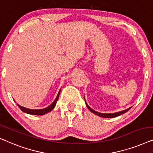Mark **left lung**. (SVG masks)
<instances>
[{
  "instance_id": "8db88e82",
  "label": "left lung",
  "mask_w": 153,
  "mask_h": 153,
  "mask_svg": "<svg viewBox=\"0 0 153 153\" xmlns=\"http://www.w3.org/2000/svg\"><path fill=\"white\" fill-rule=\"evenodd\" d=\"M84 99H85V98H84ZM85 103H86L87 107L88 108V109L91 112V113H94L95 115L99 116V117H105V118H113V117H117V116L121 115H123V114L125 113L126 112H127L131 108V107H130V108H127V109H126V110H124V111L117 112V113H99V112H97V111H95L94 110L91 109V108L89 106L88 104H87V103L86 101H85Z\"/></svg>"
}]
</instances>
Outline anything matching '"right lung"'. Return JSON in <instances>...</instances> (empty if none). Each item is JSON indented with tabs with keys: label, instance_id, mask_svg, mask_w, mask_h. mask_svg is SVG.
Masks as SVG:
<instances>
[{
	"label": "right lung",
	"instance_id": "1",
	"mask_svg": "<svg viewBox=\"0 0 153 153\" xmlns=\"http://www.w3.org/2000/svg\"><path fill=\"white\" fill-rule=\"evenodd\" d=\"M60 91H59L58 94H57V97H56L55 100L53 101V103L52 104L49 105L48 107L45 108H43V109H37V110H32V109H29V108H24V107H22L21 105H19V104L18 105V106L19 107V108L22 110V111L24 112V113H28V114H30V115H43L45 114L49 113V112H50L51 111H52L53 109H54V108L55 107V105L56 104V102H57V100L59 99V94H60Z\"/></svg>",
	"mask_w": 153,
	"mask_h": 153
}]
</instances>
